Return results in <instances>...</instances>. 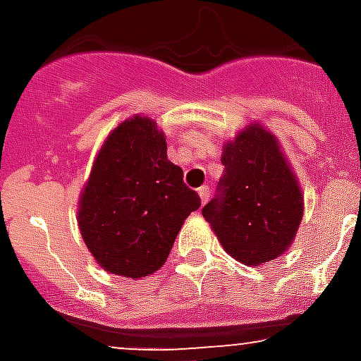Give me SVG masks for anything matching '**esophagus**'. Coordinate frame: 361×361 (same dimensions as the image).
<instances>
[{
  "mask_svg": "<svg viewBox=\"0 0 361 361\" xmlns=\"http://www.w3.org/2000/svg\"><path fill=\"white\" fill-rule=\"evenodd\" d=\"M197 193L201 197V203H207V201H209V195H211V189H209V185H203V188L197 189Z\"/></svg>",
  "mask_w": 361,
  "mask_h": 361,
  "instance_id": "esophagus-1",
  "label": "esophagus"
}]
</instances>
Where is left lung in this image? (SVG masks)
<instances>
[{"label": "left lung", "instance_id": "1", "mask_svg": "<svg viewBox=\"0 0 361 361\" xmlns=\"http://www.w3.org/2000/svg\"><path fill=\"white\" fill-rule=\"evenodd\" d=\"M222 164L220 195L203 209L220 245L247 267L280 257L298 234L303 195L279 139L253 121L222 145Z\"/></svg>", "mask_w": 361, "mask_h": 361}]
</instances>
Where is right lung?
<instances>
[{
    "instance_id": "obj_1",
    "label": "right lung",
    "mask_w": 361,
    "mask_h": 361,
    "mask_svg": "<svg viewBox=\"0 0 361 361\" xmlns=\"http://www.w3.org/2000/svg\"><path fill=\"white\" fill-rule=\"evenodd\" d=\"M201 199L166 154L164 133L147 116L111 129L79 199L82 242L106 272L141 279L164 265Z\"/></svg>"
}]
</instances>
